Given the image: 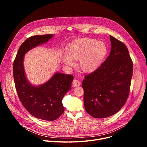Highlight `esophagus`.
Listing matches in <instances>:
<instances>
[{
	"mask_svg": "<svg viewBox=\"0 0 147 147\" xmlns=\"http://www.w3.org/2000/svg\"><path fill=\"white\" fill-rule=\"evenodd\" d=\"M73 86L74 87H78L81 84V82L80 81H78V80H74L73 82Z\"/></svg>",
	"mask_w": 147,
	"mask_h": 147,
	"instance_id": "esophagus-1",
	"label": "esophagus"
}]
</instances>
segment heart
<instances>
[{
  "instance_id": "1",
  "label": "heart",
  "mask_w": 147,
  "mask_h": 147,
  "mask_svg": "<svg viewBox=\"0 0 147 147\" xmlns=\"http://www.w3.org/2000/svg\"><path fill=\"white\" fill-rule=\"evenodd\" d=\"M63 55V61L67 67H73V60H78V67L84 73L95 71L101 64L107 53V46L102 41L90 38L76 40Z\"/></svg>"
}]
</instances>
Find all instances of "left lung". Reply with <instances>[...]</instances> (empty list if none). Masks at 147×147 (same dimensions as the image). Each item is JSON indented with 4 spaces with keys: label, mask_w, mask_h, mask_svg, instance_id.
Segmentation results:
<instances>
[{
    "label": "left lung",
    "mask_w": 147,
    "mask_h": 147,
    "mask_svg": "<svg viewBox=\"0 0 147 147\" xmlns=\"http://www.w3.org/2000/svg\"><path fill=\"white\" fill-rule=\"evenodd\" d=\"M111 53L94 72L86 76L82 87L86 112L94 118L108 117L118 112L127 101L133 64L122 42L110 35Z\"/></svg>",
    "instance_id": "1"
}]
</instances>
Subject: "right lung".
<instances>
[{"mask_svg": "<svg viewBox=\"0 0 147 147\" xmlns=\"http://www.w3.org/2000/svg\"><path fill=\"white\" fill-rule=\"evenodd\" d=\"M52 36L47 34L27 38L19 48L13 66L15 87L21 102L32 116L47 121L55 120L63 113L62 99L71 90L74 77L57 72L46 83L34 86L27 79L23 61L28 51L47 42Z\"/></svg>", "mask_w": 147, "mask_h": 147, "instance_id": "right-lung-1", "label": "right lung"}]
</instances>
